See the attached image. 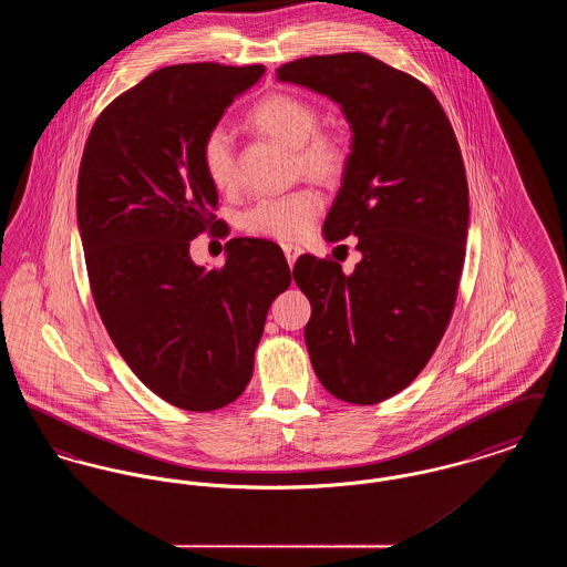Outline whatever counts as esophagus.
<instances>
[{
    "label": "esophagus",
    "mask_w": 567,
    "mask_h": 567,
    "mask_svg": "<svg viewBox=\"0 0 567 567\" xmlns=\"http://www.w3.org/2000/svg\"><path fill=\"white\" fill-rule=\"evenodd\" d=\"M282 252H285V257H287L289 266H293L297 261V257L303 252V248L297 246V244H282Z\"/></svg>",
    "instance_id": "34e87169"
}]
</instances>
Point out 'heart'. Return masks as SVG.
Here are the masks:
<instances>
[{
  "label": "heart",
  "mask_w": 567,
  "mask_h": 567,
  "mask_svg": "<svg viewBox=\"0 0 567 567\" xmlns=\"http://www.w3.org/2000/svg\"><path fill=\"white\" fill-rule=\"evenodd\" d=\"M255 130L296 148L297 169L321 183L342 176L347 167V144L342 135L319 130V110L310 102L274 93L250 110ZM202 165L216 189H231L236 183V142L223 125L213 127L202 142ZM323 210V195L303 187L285 195L257 199L243 215V229L252 236L293 243L308 236Z\"/></svg>",
  "instance_id": "heart-1"
}]
</instances>
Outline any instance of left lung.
Returning a JSON list of instances; mask_svg holds the SVG:
<instances>
[{
	"label": "left lung",
	"instance_id": "1",
	"mask_svg": "<svg viewBox=\"0 0 567 567\" xmlns=\"http://www.w3.org/2000/svg\"><path fill=\"white\" fill-rule=\"evenodd\" d=\"M278 81L323 93L351 123L342 189L324 238L357 236L361 261L299 257L293 278L310 299L306 347L324 389L378 404L432 359L457 299L467 240V178L457 137L432 91L363 53L285 63Z\"/></svg>",
	"mask_w": 567,
	"mask_h": 567
}]
</instances>
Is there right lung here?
Listing matches in <instances>:
<instances>
[{
  "label": "right lung",
  "instance_id": "obj_1",
  "mask_svg": "<svg viewBox=\"0 0 567 567\" xmlns=\"http://www.w3.org/2000/svg\"><path fill=\"white\" fill-rule=\"evenodd\" d=\"M264 72L162 68L102 110L82 153L76 215L97 312L135 377L190 412L243 395L271 301L291 285L268 240H229L215 270L189 255L190 240L220 223L202 142Z\"/></svg>",
  "mask_w": 567,
  "mask_h": 567
}]
</instances>
